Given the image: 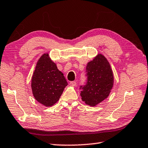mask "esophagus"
Masks as SVG:
<instances>
[{
  "mask_svg": "<svg viewBox=\"0 0 148 148\" xmlns=\"http://www.w3.org/2000/svg\"><path fill=\"white\" fill-rule=\"evenodd\" d=\"M69 84H70L71 86H76V81H71L70 83H69Z\"/></svg>",
  "mask_w": 148,
  "mask_h": 148,
  "instance_id": "34e87169",
  "label": "esophagus"
}]
</instances>
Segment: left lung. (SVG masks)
Wrapping results in <instances>:
<instances>
[{
	"label": "left lung",
	"instance_id": "obj_1",
	"mask_svg": "<svg viewBox=\"0 0 148 148\" xmlns=\"http://www.w3.org/2000/svg\"><path fill=\"white\" fill-rule=\"evenodd\" d=\"M86 83L81 86V99L86 104L95 106L109 95L114 83L112 69L104 56L99 54L88 63Z\"/></svg>",
	"mask_w": 148,
	"mask_h": 148
}]
</instances>
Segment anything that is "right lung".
Instances as JSON below:
<instances>
[{
	"mask_svg": "<svg viewBox=\"0 0 148 148\" xmlns=\"http://www.w3.org/2000/svg\"><path fill=\"white\" fill-rule=\"evenodd\" d=\"M67 84L64 74L49 55L43 54L37 63L31 82L35 99L46 107L52 106L58 101Z\"/></svg>",
	"mask_w": 148,
	"mask_h": 148,
	"instance_id": "obj_1",
	"label": "right lung"
}]
</instances>
